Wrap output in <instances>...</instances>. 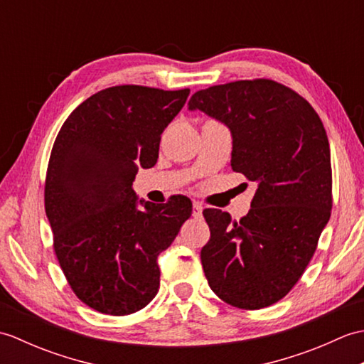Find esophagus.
I'll return each mask as SVG.
<instances>
[{"mask_svg":"<svg viewBox=\"0 0 364 364\" xmlns=\"http://www.w3.org/2000/svg\"><path fill=\"white\" fill-rule=\"evenodd\" d=\"M202 211H203V205L200 202H194V211H192L194 218H202Z\"/></svg>","mask_w":364,"mask_h":364,"instance_id":"obj_1","label":"esophagus"}]
</instances>
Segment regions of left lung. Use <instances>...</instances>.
<instances>
[{"mask_svg":"<svg viewBox=\"0 0 364 364\" xmlns=\"http://www.w3.org/2000/svg\"><path fill=\"white\" fill-rule=\"evenodd\" d=\"M189 109L225 123L233 134L231 168L257 183L250 211L239 220L203 211L211 231L200 253L206 280L231 306L274 305L304 275L330 219L326 128L304 97L266 78L198 90Z\"/></svg>","mask_w":364,"mask_h":364,"instance_id":"8db88e82","label":"left lung"}]
</instances>
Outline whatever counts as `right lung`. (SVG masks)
Listing matches in <instances>:
<instances>
[{
	"label": "right lung",
	"mask_w": 364,
	"mask_h": 364,
	"mask_svg": "<svg viewBox=\"0 0 364 364\" xmlns=\"http://www.w3.org/2000/svg\"><path fill=\"white\" fill-rule=\"evenodd\" d=\"M189 89L123 84L89 97L58 133L45 178V213L59 266L82 304L125 316L159 289L156 258L192 214L188 197L137 208L139 167L156 164L161 134Z\"/></svg>",
	"instance_id": "add662e5"
}]
</instances>
